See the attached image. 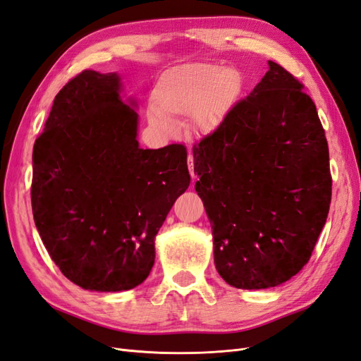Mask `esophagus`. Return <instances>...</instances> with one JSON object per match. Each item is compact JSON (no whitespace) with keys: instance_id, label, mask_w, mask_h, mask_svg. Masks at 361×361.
<instances>
[{"instance_id":"34e87169","label":"esophagus","mask_w":361,"mask_h":361,"mask_svg":"<svg viewBox=\"0 0 361 361\" xmlns=\"http://www.w3.org/2000/svg\"><path fill=\"white\" fill-rule=\"evenodd\" d=\"M188 169H190V174L192 178V182L195 180V173H194V158L192 155H188Z\"/></svg>"}]
</instances>
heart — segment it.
<instances>
[{"mask_svg": "<svg viewBox=\"0 0 361 361\" xmlns=\"http://www.w3.org/2000/svg\"><path fill=\"white\" fill-rule=\"evenodd\" d=\"M243 93V76L232 68L192 63L164 72L155 84L154 104L147 110L150 125L164 134L174 130L173 120L192 117L203 134L220 128Z\"/></svg>", "mask_w": 361, "mask_h": 361, "instance_id": "1", "label": "heart"}]
</instances>
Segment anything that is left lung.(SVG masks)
Returning <instances> with one entry per match:
<instances>
[{
  "mask_svg": "<svg viewBox=\"0 0 361 361\" xmlns=\"http://www.w3.org/2000/svg\"><path fill=\"white\" fill-rule=\"evenodd\" d=\"M269 71L192 147L215 268L238 289L281 285L307 264L331 202L329 145L304 85Z\"/></svg>",
  "mask_w": 361,
  "mask_h": 361,
  "instance_id": "8db88e82",
  "label": "left lung"
}]
</instances>
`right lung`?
<instances>
[{"label": "right lung", "mask_w": 361, "mask_h": 361, "mask_svg": "<svg viewBox=\"0 0 361 361\" xmlns=\"http://www.w3.org/2000/svg\"><path fill=\"white\" fill-rule=\"evenodd\" d=\"M116 72L84 71L54 99L32 149L31 206L64 277L87 290L143 283L155 236L190 187L187 149H141L137 102Z\"/></svg>", "instance_id": "add662e5"}]
</instances>
